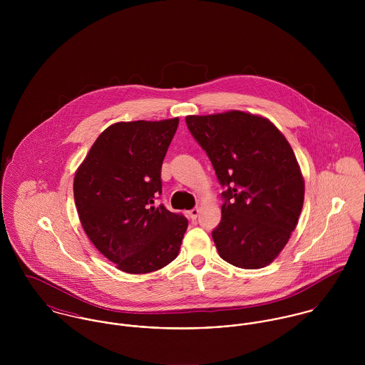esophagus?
I'll return each instance as SVG.
<instances>
[{"label": "esophagus", "mask_w": 365, "mask_h": 365, "mask_svg": "<svg viewBox=\"0 0 365 365\" xmlns=\"http://www.w3.org/2000/svg\"><path fill=\"white\" fill-rule=\"evenodd\" d=\"M200 210H201V208H198V207H197V208L191 209V210H190V212H188V215H190V217H191V219H197V216H198V213H200Z\"/></svg>", "instance_id": "34e87169"}]
</instances>
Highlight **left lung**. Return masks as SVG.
<instances>
[{"instance_id": "obj_1", "label": "left lung", "mask_w": 365, "mask_h": 365, "mask_svg": "<svg viewBox=\"0 0 365 365\" xmlns=\"http://www.w3.org/2000/svg\"><path fill=\"white\" fill-rule=\"evenodd\" d=\"M185 122L227 187L212 232L219 256L246 269L271 264L304 207L305 180L291 145L269 119L250 112L188 115Z\"/></svg>"}]
</instances>
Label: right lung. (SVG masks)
I'll list each match as a JSON object with an SVG mask.
<instances>
[{"label": "right lung", "instance_id": "1", "mask_svg": "<svg viewBox=\"0 0 365 365\" xmlns=\"http://www.w3.org/2000/svg\"><path fill=\"white\" fill-rule=\"evenodd\" d=\"M178 118L116 122L97 138L74 174L81 226L101 255L128 274L174 260L188 220L160 205L161 164Z\"/></svg>", "mask_w": 365, "mask_h": 365}]
</instances>
